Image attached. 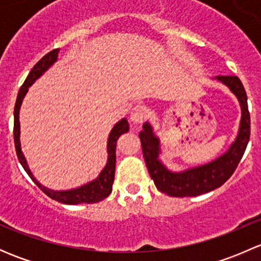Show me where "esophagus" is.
I'll list each match as a JSON object with an SVG mask.
<instances>
[{"instance_id": "1", "label": "esophagus", "mask_w": 261, "mask_h": 261, "mask_svg": "<svg viewBox=\"0 0 261 261\" xmlns=\"http://www.w3.org/2000/svg\"><path fill=\"white\" fill-rule=\"evenodd\" d=\"M147 116V109L145 106H135L130 112V122L133 125H139L143 122Z\"/></svg>"}]
</instances>
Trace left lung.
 <instances>
[{
  "label": "left lung",
  "mask_w": 261,
  "mask_h": 261,
  "mask_svg": "<svg viewBox=\"0 0 261 261\" xmlns=\"http://www.w3.org/2000/svg\"><path fill=\"white\" fill-rule=\"evenodd\" d=\"M213 81L220 82L227 87L231 93L235 94L241 109L238 135L227 150L220 156L204 164L174 172L170 170L160 159V139L154 133L151 123L147 121L144 122L143 130L139 133L144 159L150 177L160 192L170 197H196L222 186L235 172L249 143L250 114L243 83L233 75H218L213 78Z\"/></svg>",
  "instance_id": "left-lung-1"
}]
</instances>
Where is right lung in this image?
Wrapping results in <instances>:
<instances>
[{"label":"right lung","mask_w":261,"mask_h":261,"mask_svg":"<svg viewBox=\"0 0 261 261\" xmlns=\"http://www.w3.org/2000/svg\"><path fill=\"white\" fill-rule=\"evenodd\" d=\"M58 55H59V49H54L44 55L31 69L29 73L28 78H26L23 84L21 86L20 91H18L16 105H15L14 111V139H15V147H16V154L18 158V162L22 165L25 172L28 173L29 177L33 179L34 183L46 194L51 199L60 202L64 204H80V203H97V202L103 201L106 197L110 196L112 192V184L115 179V167H116V141L120 138L122 134L128 131V122L125 117L121 118L120 121L115 123L114 127L110 131L109 139H107V163L98 174L96 179L88 181L86 184L77 187V188L72 189H64V191H55V189L48 188V187L43 186L35 177H34L33 172L29 168L28 160H26L25 155H23L22 150H21V141H20V109L22 105L23 98H25L26 93H28L29 88L35 83L36 80L41 77L46 70L54 64L58 60Z\"/></svg>","instance_id":"1"}]
</instances>
